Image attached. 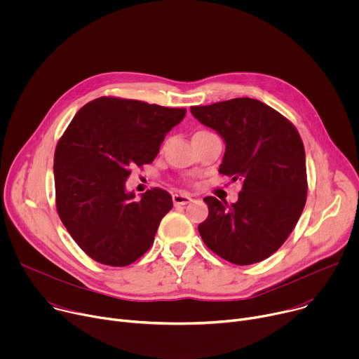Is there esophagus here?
<instances>
[{
	"label": "esophagus",
	"instance_id": "esophagus-1",
	"mask_svg": "<svg viewBox=\"0 0 359 359\" xmlns=\"http://www.w3.org/2000/svg\"><path fill=\"white\" fill-rule=\"evenodd\" d=\"M190 201H191V197L189 194H182V193L173 194V203L176 206H179V204H187Z\"/></svg>",
	"mask_w": 359,
	"mask_h": 359
}]
</instances>
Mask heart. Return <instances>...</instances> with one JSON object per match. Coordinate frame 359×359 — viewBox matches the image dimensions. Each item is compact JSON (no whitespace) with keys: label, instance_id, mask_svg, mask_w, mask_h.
<instances>
[{"label":"heart","instance_id":"heart-1","mask_svg":"<svg viewBox=\"0 0 359 359\" xmlns=\"http://www.w3.org/2000/svg\"><path fill=\"white\" fill-rule=\"evenodd\" d=\"M200 133H208V130H198V132H196L194 135H200Z\"/></svg>","mask_w":359,"mask_h":359}]
</instances>
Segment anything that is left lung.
<instances>
[{
	"label": "left lung",
	"instance_id": "left-lung-1",
	"mask_svg": "<svg viewBox=\"0 0 359 359\" xmlns=\"http://www.w3.org/2000/svg\"><path fill=\"white\" fill-rule=\"evenodd\" d=\"M193 116L222 135L219 173L243 182L238 200L204 197L209 216L198 233L219 257L250 266L269 259L294 230L306 201L305 150L297 128L251 97L191 107Z\"/></svg>",
	"mask_w": 359,
	"mask_h": 359
}]
</instances>
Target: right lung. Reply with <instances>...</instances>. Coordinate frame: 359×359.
<instances>
[{"mask_svg":"<svg viewBox=\"0 0 359 359\" xmlns=\"http://www.w3.org/2000/svg\"><path fill=\"white\" fill-rule=\"evenodd\" d=\"M184 108L100 96L82 107L54 155L55 204L65 229L89 257L126 267L150 248L161 220L172 210L170 194L153 187L135 200L125 182L132 168L158 156Z\"/></svg>","mask_w":359,"mask_h":359,"instance_id":"add662e5","label":"right lung"}]
</instances>
